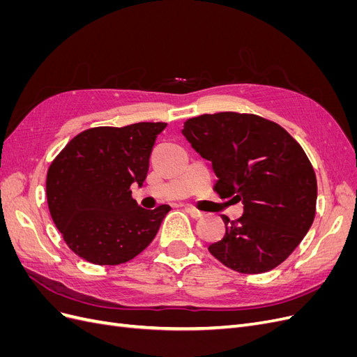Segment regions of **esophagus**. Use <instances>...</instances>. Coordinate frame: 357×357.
Here are the masks:
<instances>
[{"label":"esophagus","mask_w":357,"mask_h":357,"mask_svg":"<svg viewBox=\"0 0 357 357\" xmlns=\"http://www.w3.org/2000/svg\"><path fill=\"white\" fill-rule=\"evenodd\" d=\"M186 211L190 214V218H193V219H199V218H202V211H199V210H197V208H193L192 205H188V207H186Z\"/></svg>","instance_id":"34e87169"}]
</instances>
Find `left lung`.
<instances>
[{
	"label": "left lung",
	"mask_w": 357,
	"mask_h": 357,
	"mask_svg": "<svg viewBox=\"0 0 357 357\" xmlns=\"http://www.w3.org/2000/svg\"><path fill=\"white\" fill-rule=\"evenodd\" d=\"M183 135L211 160L220 198L243 202L240 219L223 215L226 234L208 247L243 274L271 271L290 256L316 215L317 180L304 149L261 116L223 112L188 119Z\"/></svg>",
	"instance_id": "1"
}]
</instances>
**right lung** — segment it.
I'll list each match as a JSON object with an SVG mask.
<instances>
[{"label":"right lung","instance_id":"add662e5","mask_svg":"<svg viewBox=\"0 0 357 357\" xmlns=\"http://www.w3.org/2000/svg\"><path fill=\"white\" fill-rule=\"evenodd\" d=\"M164 122L98 126L75 135L47 171L49 211L63 241L84 261L119 265L153 241L169 205L139 207L131 185L143 186Z\"/></svg>","mask_w":357,"mask_h":357}]
</instances>
